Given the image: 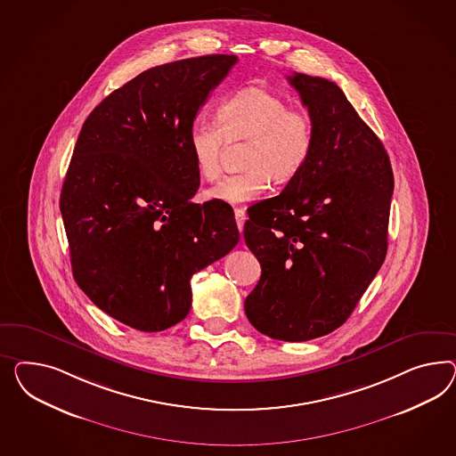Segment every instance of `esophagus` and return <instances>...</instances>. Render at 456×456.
Segmentation results:
<instances>
[{
	"label": "esophagus",
	"instance_id": "esophagus-1",
	"mask_svg": "<svg viewBox=\"0 0 456 456\" xmlns=\"http://www.w3.org/2000/svg\"><path fill=\"white\" fill-rule=\"evenodd\" d=\"M234 216L235 222H237V227H239V231L242 232V229H244V222H246V210L235 209Z\"/></svg>",
	"mask_w": 456,
	"mask_h": 456
}]
</instances>
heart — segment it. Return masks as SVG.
Segmentation results:
<instances>
[{
	"instance_id": "heart-1",
	"label": "heart",
	"mask_w": 456,
	"mask_h": 456,
	"mask_svg": "<svg viewBox=\"0 0 456 456\" xmlns=\"http://www.w3.org/2000/svg\"><path fill=\"white\" fill-rule=\"evenodd\" d=\"M217 124L197 119L187 133L196 173L214 181L221 174L227 142H244L247 171L227 175L206 191V199L240 206L265 194L271 177L285 184L305 167L314 148V123L305 110L260 86L242 87L224 99Z\"/></svg>"
}]
</instances>
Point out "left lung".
I'll return each instance as SVG.
<instances>
[{
  "label": "left lung",
  "mask_w": 456,
  "mask_h": 456,
  "mask_svg": "<svg viewBox=\"0 0 456 456\" xmlns=\"http://www.w3.org/2000/svg\"><path fill=\"white\" fill-rule=\"evenodd\" d=\"M314 123L302 173L248 214L262 267L246 315L260 333L305 342L350 317L387 256L394 173L382 141L332 81L287 76Z\"/></svg>",
  "instance_id": "8db88e82"
}]
</instances>
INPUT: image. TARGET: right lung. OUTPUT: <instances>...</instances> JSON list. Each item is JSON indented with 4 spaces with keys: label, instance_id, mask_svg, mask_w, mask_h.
<instances>
[{
    "label": "right lung",
    "instance_id": "right-lung-1",
    "mask_svg": "<svg viewBox=\"0 0 456 456\" xmlns=\"http://www.w3.org/2000/svg\"><path fill=\"white\" fill-rule=\"evenodd\" d=\"M235 62L209 54L151 68L93 110L74 146L60 197L74 281L135 330L184 321L191 277L239 242L232 208L191 202L200 179L187 148Z\"/></svg>",
    "mask_w": 456,
    "mask_h": 456
}]
</instances>
